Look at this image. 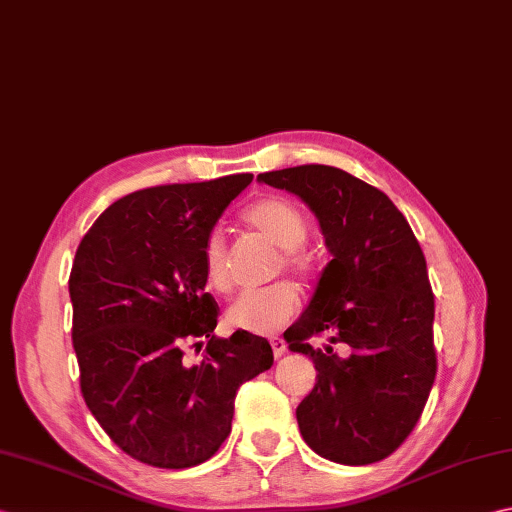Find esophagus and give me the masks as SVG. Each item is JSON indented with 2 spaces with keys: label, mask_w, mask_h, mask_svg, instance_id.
<instances>
[{
  "label": "esophagus",
  "mask_w": 512,
  "mask_h": 512,
  "mask_svg": "<svg viewBox=\"0 0 512 512\" xmlns=\"http://www.w3.org/2000/svg\"><path fill=\"white\" fill-rule=\"evenodd\" d=\"M270 346H273V355L279 359L284 353H286V342L284 339H270Z\"/></svg>",
  "instance_id": "34e87169"
}]
</instances>
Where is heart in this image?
Wrapping results in <instances>:
<instances>
[{
  "instance_id": "obj_1",
  "label": "heart",
  "mask_w": 512,
  "mask_h": 512,
  "mask_svg": "<svg viewBox=\"0 0 512 512\" xmlns=\"http://www.w3.org/2000/svg\"><path fill=\"white\" fill-rule=\"evenodd\" d=\"M244 222L257 230L259 235L270 239L277 248H282L275 273L282 270L297 279L308 282L315 275V255L304 246L308 239V219L302 208L295 206L286 197H262L244 210ZM204 279L208 288L219 295H230L235 288L233 268H230V248L222 230H213L206 237L204 250ZM299 306L297 290L290 284H275L264 290H253L237 299L228 308V324L248 330V333L270 335L284 328Z\"/></svg>"
}]
</instances>
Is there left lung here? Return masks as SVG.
I'll return each instance as SVG.
<instances>
[{
	"label": "left lung",
	"mask_w": 512,
	"mask_h": 512,
	"mask_svg": "<svg viewBox=\"0 0 512 512\" xmlns=\"http://www.w3.org/2000/svg\"><path fill=\"white\" fill-rule=\"evenodd\" d=\"M313 208L333 259L284 339L317 368L297 406L304 442L330 462L375 464L406 442L437 375L435 295L426 257L397 206L342 168L304 164L257 177ZM331 335V346L309 339ZM333 343L347 353L335 354Z\"/></svg>",
	"instance_id": "left-lung-1"
}]
</instances>
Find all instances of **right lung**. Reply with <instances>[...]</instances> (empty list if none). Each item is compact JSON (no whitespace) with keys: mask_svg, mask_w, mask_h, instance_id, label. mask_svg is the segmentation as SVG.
Here are the masks:
<instances>
[{"mask_svg":"<svg viewBox=\"0 0 512 512\" xmlns=\"http://www.w3.org/2000/svg\"><path fill=\"white\" fill-rule=\"evenodd\" d=\"M253 175L135 190L77 246L68 290L79 388L106 435L137 462L190 468L230 435L237 390L273 366L264 337H215L202 250ZM205 359L188 365L186 347Z\"/></svg>","mask_w":512,"mask_h":512,"instance_id":"add662e5","label":"right lung"}]
</instances>
